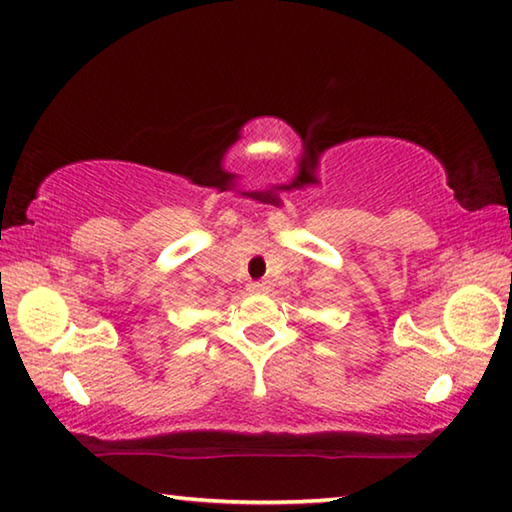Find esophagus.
I'll return each mask as SVG.
<instances>
[{
    "mask_svg": "<svg viewBox=\"0 0 512 512\" xmlns=\"http://www.w3.org/2000/svg\"><path fill=\"white\" fill-rule=\"evenodd\" d=\"M248 291L264 293V291H266V284H264V282H250V284H248Z\"/></svg>",
    "mask_w": 512,
    "mask_h": 512,
    "instance_id": "34e87169",
    "label": "esophagus"
}]
</instances>
